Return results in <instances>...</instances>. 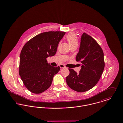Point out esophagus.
<instances>
[{"mask_svg": "<svg viewBox=\"0 0 123 123\" xmlns=\"http://www.w3.org/2000/svg\"><path fill=\"white\" fill-rule=\"evenodd\" d=\"M59 67H60V68H66L65 66L64 65H63V64H61V65H59Z\"/></svg>", "mask_w": 123, "mask_h": 123, "instance_id": "1", "label": "esophagus"}]
</instances>
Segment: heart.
<instances>
[{"label":"heart","instance_id":"heart-1","mask_svg":"<svg viewBox=\"0 0 123 123\" xmlns=\"http://www.w3.org/2000/svg\"><path fill=\"white\" fill-rule=\"evenodd\" d=\"M66 40L68 41L71 47L75 45H78V38L76 34L74 32H71L69 33L66 36Z\"/></svg>","mask_w":123,"mask_h":123}]
</instances>
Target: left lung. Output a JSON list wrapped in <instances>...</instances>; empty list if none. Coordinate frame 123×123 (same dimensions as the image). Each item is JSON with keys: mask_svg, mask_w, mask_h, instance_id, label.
<instances>
[{"mask_svg": "<svg viewBox=\"0 0 123 123\" xmlns=\"http://www.w3.org/2000/svg\"><path fill=\"white\" fill-rule=\"evenodd\" d=\"M76 61L82 64L79 74L69 68L66 77L68 86L77 92H82L93 88L99 81L105 67L103 50L95 40L84 32L81 37Z\"/></svg>", "mask_w": 123, "mask_h": 123, "instance_id": "left-lung-1", "label": "left lung"}]
</instances>
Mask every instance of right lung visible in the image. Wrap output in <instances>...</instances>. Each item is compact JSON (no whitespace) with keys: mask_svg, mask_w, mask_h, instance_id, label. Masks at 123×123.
<instances>
[{"mask_svg":"<svg viewBox=\"0 0 123 123\" xmlns=\"http://www.w3.org/2000/svg\"><path fill=\"white\" fill-rule=\"evenodd\" d=\"M66 32L55 31L40 33L28 41L20 54L19 74L28 90L40 94L51 85L60 70L47 63V58L55 55L58 43Z\"/></svg>","mask_w":123,"mask_h":123,"instance_id":"add662e5","label":"right lung"}]
</instances>
